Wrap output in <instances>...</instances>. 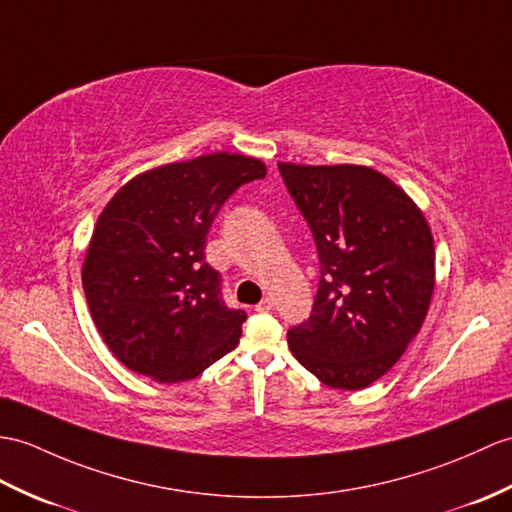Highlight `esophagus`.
I'll return each instance as SVG.
<instances>
[{"label": "esophagus", "instance_id": "obj_1", "mask_svg": "<svg viewBox=\"0 0 512 512\" xmlns=\"http://www.w3.org/2000/svg\"><path fill=\"white\" fill-rule=\"evenodd\" d=\"M255 310L261 312V314H268V312L275 310V301H272V299H264V301H261V303L255 307Z\"/></svg>", "mask_w": 512, "mask_h": 512}]
</instances>
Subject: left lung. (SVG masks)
Masks as SVG:
<instances>
[{
  "mask_svg": "<svg viewBox=\"0 0 512 512\" xmlns=\"http://www.w3.org/2000/svg\"><path fill=\"white\" fill-rule=\"evenodd\" d=\"M314 235L312 316L288 331L296 360L329 388L386 375L419 334L434 292V237L421 209L366 165L279 163Z\"/></svg>",
  "mask_w": 512,
  "mask_h": 512,
  "instance_id": "8db88e82",
  "label": "left lung"
}]
</instances>
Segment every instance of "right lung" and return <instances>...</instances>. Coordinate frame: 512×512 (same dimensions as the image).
<instances>
[{
    "label": "right lung",
    "instance_id": "right-lung-1",
    "mask_svg": "<svg viewBox=\"0 0 512 512\" xmlns=\"http://www.w3.org/2000/svg\"><path fill=\"white\" fill-rule=\"evenodd\" d=\"M264 176L259 159L202 154L135 176L104 207L82 288L106 347L130 371L187 382L240 342L246 312L222 301L205 244L227 198Z\"/></svg>",
    "mask_w": 512,
    "mask_h": 512
}]
</instances>
